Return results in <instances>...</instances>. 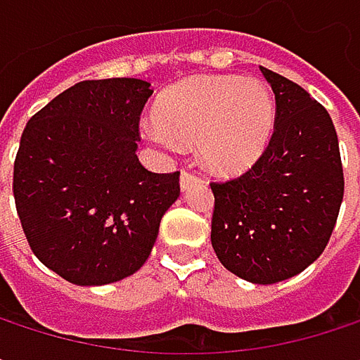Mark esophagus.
Masks as SVG:
<instances>
[{"mask_svg": "<svg viewBox=\"0 0 360 360\" xmlns=\"http://www.w3.org/2000/svg\"><path fill=\"white\" fill-rule=\"evenodd\" d=\"M193 183H200V177H195L193 173H189V171H183L181 173V189L185 191L189 185H193Z\"/></svg>", "mask_w": 360, "mask_h": 360, "instance_id": "esophagus-1", "label": "esophagus"}]
</instances>
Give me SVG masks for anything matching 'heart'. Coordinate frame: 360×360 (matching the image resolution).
Segmentation results:
<instances>
[{
  "mask_svg": "<svg viewBox=\"0 0 360 360\" xmlns=\"http://www.w3.org/2000/svg\"><path fill=\"white\" fill-rule=\"evenodd\" d=\"M158 127L143 137L158 148L198 146L202 165L221 177L252 169L273 137L275 100L256 79L198 75L162 91L154 106Z\"/></svg>",
  "mask_w": 360,
  "mask_h": 360,
  "instance_id": "1",
  "label": "heart"
}]
</instances>
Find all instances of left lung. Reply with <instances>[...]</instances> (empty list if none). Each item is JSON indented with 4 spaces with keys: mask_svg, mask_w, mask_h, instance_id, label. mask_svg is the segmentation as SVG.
Instances as JSON below:
<instances>
[{
    "mask_svg": "<svg viewBox=\"0 0 360 360\" xmlns=\"http://www.w3.org/2000/svg\"><path fill=\"white\" fill-rule=\"evenodd\" d=\"M275 94V131L242 177L210 183V242L221 264L250 283L302 273L325 250L344 198L335 127L300 85L260 66Z\"/></svg>",
    "mask_w": 360,
    "mask_h": 360,
    "instance_id": "obj_1",
    "label": "left lung"
}]
</instances>
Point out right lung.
<instances>
[{
	"label": "right lung",
	"mask_w": 360,
	"mask_h": 360,
	"mask_svg": "<svg viewBox=\"0 0 360 360\" xmlns=\"http://www.w3.org/2000/svg\"><path fill=\"white\" fill-rule=\"evenodd\" d=\"M154 94L141 79L81 81L27 122L14 200L31 250L75 285H106L143 266L179 173L137 158L139 114Z\"/></svg>",
	"instance_id": "1"
}]
</instances>
